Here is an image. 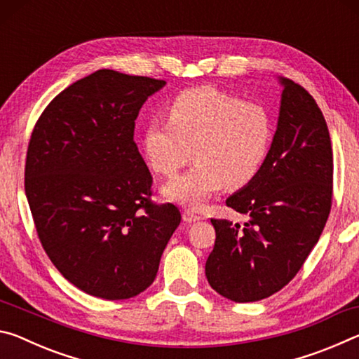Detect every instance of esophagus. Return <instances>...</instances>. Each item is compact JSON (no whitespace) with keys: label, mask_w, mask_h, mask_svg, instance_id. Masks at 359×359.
I'll list each match as a JSON object with an SVG mask.
<instances>
[{"label":"esophagus","mask_w":359,"mask_h":359,"mask_svg":"<svg viewBox=\"0 0 359 359\" xmlns=\"http://www.w3.org/2000/svg\"><path fill=\"white\" fill-rule=\"evenodd\" d=\"M182 218H184L185 223H196L199 220H203V217L198 215V214H194L193 210H185L184 215H182Z\"/></svg>","instance_id":"1"}]
</instances>
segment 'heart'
<instances>
[{"label":"heart","mask_w":359,"mask_h":359,"mask_svg":"<svg viewBox=\"0 0 359 359\" xmlns=\"http://www.w3.org/2000/svg\"><path fill=\"white\" fill-rule=\"evenodd\" d=\"M168 123L151 121L141 150L151 171L174 175L193 150L190 171L163 185L168 201L199 210L222 190H239L257 177L274 141V118L266 107L214 87L182 92L168 106Z\"/></svg>","instance_id":"heart-1"}]
</instances>
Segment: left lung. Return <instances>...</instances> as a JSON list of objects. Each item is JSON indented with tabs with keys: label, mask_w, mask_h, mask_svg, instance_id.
Here are the masks:
<instances>
[{
	"label": "left lung",
	"mask_w": 359,
	"mask_h": 359,
	"mask_svg": "<svg viewBox=\"0 0 359 359\" xmlns=\"http://www.w3.org/2000/svg\"><path fill=\"white\" fill-rule=\"evenodd\" d=\"M269 156L226 205L250 220H215L205 277L218 294L255 302L282 290L320 239L332 199V149L317 102L285 77Z\"/></svg>",
	"instance_id": "left-lung-1"
}]
</instances>
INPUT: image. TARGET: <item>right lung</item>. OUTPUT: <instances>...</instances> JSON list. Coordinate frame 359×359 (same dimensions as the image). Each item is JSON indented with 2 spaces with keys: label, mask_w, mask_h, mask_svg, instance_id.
<instances>
[{
  "label": "right lung",
  "mask_w": 359,
  "mask_h": 359,
  "mask_svg": "<svg viewBox=\"0 0 359 359\" xmlns=\"http://www.w3.org/2000/svg\"><path fill=\"white\" fill-rule=\"evenodd\" d=\"M165 81L100 69L53 98L34 126L25 193L46 253L66 280L109 301L154 283L180 223L149 201L151 175L135 120Z\"/></svg>",
  "instance_id": "obj_1"
}]
</instances>
